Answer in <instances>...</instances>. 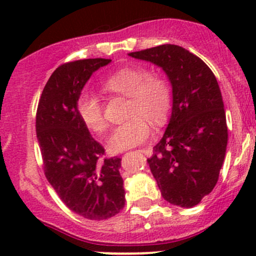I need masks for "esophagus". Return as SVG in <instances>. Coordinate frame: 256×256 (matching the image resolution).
<instances>
[{
	"label": "esophagus",
	"instance_id": "1",
	"mask_svg": "<svg viewBox=\"0 0 256 256\" xmlns=\"http://www.w3.org/2000/svg\"><path fill=\"white\" fill-rule=\"evenodd\" d=\"M141 152H142V154H147V150H144V148H142V150H140Z\"/></svg>",
	"mask_w": 256,
	"mask_h": 256
}]
</instances>
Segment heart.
I'll list each match as a JSON object with an SVG mask.
<instances>
[{"mask_svg":"<svg viewBox=\"0 0 256 256\" xmlns=\"http://www.w3.org/2000/svg\"><path fill=\"white\" fill-rule=\"evenodd\" d=\"M104 89L112 94L128 96V116L131 118L112 130L108 146L112 152H121L138 146L151 134L148 118L154 125L166 120L171 109V89L164 78L144 68H125L112 74L104 82ZM76 112L90 131L102 134L108 128L104 106L92 92H84L76 100Z\"/></svg>","mask_w":256,"mask_h":256,"instance_id":"heart-1","label":"heart"}]
</instances>
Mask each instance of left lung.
<instances>
[{"mask_svg":"<svg viewBox=\"0 0 256 256\" xmlns=\"http://www.w3.org/2000/svg\"><path fill=\"white\" fill-rule=\"evenodd\" d=\"M128 56L161 66L171 82V118L147 162L167 202L194 207L216 187L226 157L228 128L218 82L202 59L180 46Z\"/></svg>","mask_w":256,"mask_h":256,"instance_id":"obj_1","label":"left lung"}]
</instances>
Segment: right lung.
Masks as SVG:
<instances>
[{
    "label": "right lung",
    "mask_w": 256,
    "mask_h": 256,
    "mask_svg": "<svg viewBox=\"0 0 256 256\" xmlns=\"http://www.w3.org/2000/svg\"><path fill=\"white\" fill-rule=\"evenodd\" d=\"M112 59L62 64L48 79L36 115V131L48 182L74 213L104 220L125 206L121 158H102L104 147L76 112V100L92 74Z\"/></svg>",
    "instance_id": "right-lung-1"
}]
</instances>
